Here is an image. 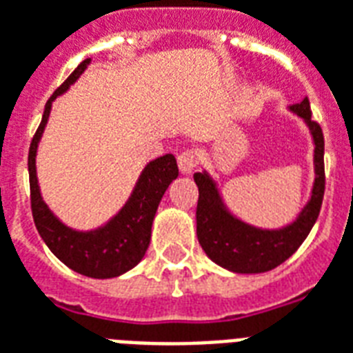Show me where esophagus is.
Instances as JSON below:
<instances>
[{"instance_id": "1", "label": "esophagus", "mask_w": 353, "mask_h": 353, "mask_svg": "<svg viewBox=\"0 0 353 353\" xmlns=\"http://www.w3.org/2000/svg\"><path fill=\"white\" fill-rule=\"evenodd\" d=\"M199 165V152L193 149H185L179 154V169L184 174L191 173Z\"/></svg>"}]
</instances>
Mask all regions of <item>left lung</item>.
Instances as JSON below:
<instances>
[{
    "mask_svg": "<svg viewBox=\"0 0 353 353\" xmlns=\"http://www.w3.org/2000/svg\"><path fill=\"white\" fill-rule=\"evenodd\" d=\"M294 114L304 117L315 141V184L311 191V201L305 204L299 219L293 225L280 230H261L236 219L226 212L225 204L215 182L206 173H195V184L199 185V202H196V237L208 258L221 267L254 274L267 272L291 258L304 243L307 234L315 225L324 199V136L322 128L311 119L310 99L291 106Z\"/></svg>",
    "mask_w": 353,
    "mask_h": 353,
    "instance_id": "8db88e82",
    "label": "left lung"
}]
</instances>
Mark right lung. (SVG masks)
I'll return each instance as SVG.
<instances>
[{
	"instance_id": "obj_1",
	"label": "right lung",
	"mask_w": 353,
	"mask_h": 353,
	"mask_svg": "<svg viewBox=\"0 0 353 353\" xmlns=\"http://www.w3.org/2000/svg\"><path fill=\"white\" fill-rule=\"evenodd\" d=\"M88 64L90 59L83 60L73 70L72 75L54 90V94L46 103L42 123L38 125L37 132L32 136L29 160H27L29 185H31V210L38 234L62 263L79 274L90 278H114L136 267L145 256L147 247L151 243V226L158 204L169 184L179 176V165L173 154H163L147 163L132 195L121 212L110 223L94 232L72 230L49 212L38 190L37 165H34L38 141L48 123L54 97L64 94L70 88V84L81 77V73L86 70Z\"/></svg>"
}]
</instances>
